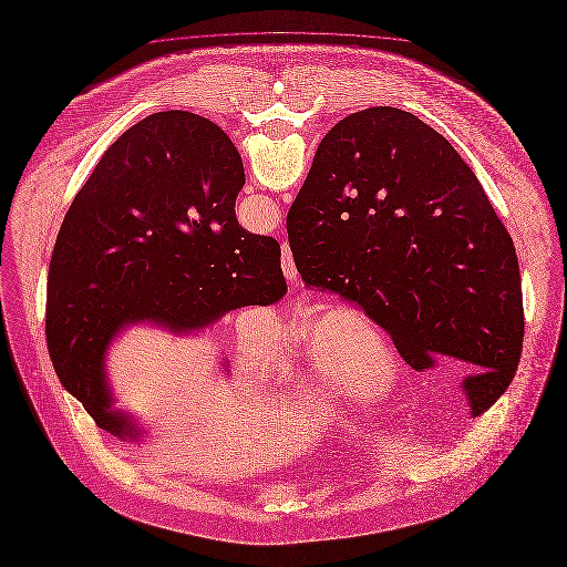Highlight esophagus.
I'll list each match as a JSON object with an SVG mask.
<instances>
[{
    "instance_id": "esophagus-1",
    "label": "esophagus",
    "mask_w": 567,
    "mask_h": 567,
    "mask_svg": "<svg viewBox=\"0 0 567 567\" xmlns=\"http://www.w3.org/2000/svg\"><path fill=\"white\" fill-rule=\"evenodd\" d=\"M290 270H292V267H290V265H288V269H286V275H288V272H290Z\"/></svg>"
}]
</instances>
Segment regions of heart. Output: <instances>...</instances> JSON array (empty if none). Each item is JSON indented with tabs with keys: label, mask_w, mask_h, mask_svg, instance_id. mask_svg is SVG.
I'll list each match as a JSON object with an SVG mask.
<instances>
[{
	"label": "heart",
	"mask_w": 567,
	"mask_h": 567,
	"mask_svg": "<svg viewBox=\"0 0 567 567\" xmlns=\"http://www.w3.org/2000/svg\"><path fill=\"white\" fill-rule=\"evenodd\" d=\"M284 341L297 362L302 392L330 405L394 369L384 334L357 313H328L286 332ZM243 357L254 373L269 378V352L258 337L245 339ZM369 401L380 403L375 394Z\"/></svg>",
	"instance_id": "1"
}]
</instances>
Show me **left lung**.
I'll return each instance as SVG.
<instances>
[{
	"mask_svg": "<svg viewBox=\"0 0 567 567\" xmlns=\"http://www.w3.org/2000/svg\"><path fill=\"white\" fill-rule=\"evenodd\" d=\"M307 288L364 309L414 369L450 360L480 410L512 382L525 332L512 239L474 171L416 115L339 121L288 213Z\"/></svg>",
	"mask_w": 567,
	"mask_h": 567,
	"instance_id": "obj_1",
	"label": "left lung"
}]
</instances>
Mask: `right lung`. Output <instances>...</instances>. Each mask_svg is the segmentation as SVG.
<instances>
[{"instance_id":"1","label":"right lung","mask_w":567,"mask_h":567,"mask_svg":"<svg viewBox=\"0 0 567 567\" xmlns=\"http://www.w3.org/2000/svg\"><path fill=\"white\" fill-rule=\"evenodd\" d=\"M243 185L239 151L219 125L164 111L121 134L65 213L49 267V354L63 388L121 442L145 437L115 408L106 373L125 328L189 334L288 290L279 243L237 221Z\"/></svg>"}]
</instances>
